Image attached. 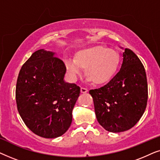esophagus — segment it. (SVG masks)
Masks as SVG:
<instances>
[{
  "instance_id": "1",
  "label": "esophagus",
  "mask_w": 160,
  "mask_h": 160,
  "mask_svg": "<svg viewBox=\"0 0 160 160\" xmlns=\"http://www.w3.org/2000/svg\"><path fill=\"white\" fill-rule=\"evenodd\" d=\"M88 92V89L85 88V87H82L81 88V92L82 93H87Z\"/></svg>"
}]
</instances>
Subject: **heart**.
Wrapping results in <instances>:
<instances>
[{
    "label": "heart",
    "mask_w": 160,
    "mask_h": 160,
    "mask_svg": "<svg viewBox=\"0 0 160 160\" xmlns=\"http://www.w3.org/2000/svg\"><path fill=\"white\" fill-rule=\"evenodd\" d=\"M121 58L115 50L98 45L78 52L74 60H67L65 66L73 77L82 74L85 68L87 80L103 84L113 78L119 69Z\"/></svg>",
    "instance_id": "b5f03b06"
}]
</instances>
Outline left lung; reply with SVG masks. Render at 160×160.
Masks as SVG:
<instances>
[{
  "mask_svg": "<svg viewBox=\"0 0 160 160\" xmlns=\"http://www.w3.org/2000/svg\"><path fill=\"white\" fill-rule=\"evenodd\" d=\"M122 57L117 75L105 86L89 91L98 122L111 132L132 128L143 116L147 105V78L143 64L129 49H124Z\"/></svg>",
  "mask_w": 160,
  "mask_h": 160,
  "instance_id": "8db88e82",
  "label": "left lung"
}]
</instances>
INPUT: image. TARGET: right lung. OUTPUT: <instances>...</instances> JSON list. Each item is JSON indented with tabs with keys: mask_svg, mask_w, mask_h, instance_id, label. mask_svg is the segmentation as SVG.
Masks as SVG:
<instances>
[{
	"mask_svg": "<svg viewBox=\"0 0 160 160\" xmlns=\"http://www.w3.org/2000/svg\"><path fill=\"white\" fill-rule=\"evenodd\" d=\"M65 72L63 61L44 49L32 53L19 71L17 110L26 126L38 136L55 138L71 126L80 87L65 82Z\"/></svg>",
	"mask_w": 160,
	"mask_h": 160,
	"instance_id": "1",
	"label": "right lung"
}]
</instances>
